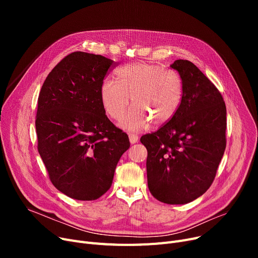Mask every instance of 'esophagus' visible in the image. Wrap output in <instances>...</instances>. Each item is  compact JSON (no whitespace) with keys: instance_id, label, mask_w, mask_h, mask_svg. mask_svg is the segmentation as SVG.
I'll return each instance as SVG.
<instances>
[{"instance_id":"34e87169","label":"esophagus","mask_w":258,"mask_h":258,"mask_svg":"<svg viewBox=\"0 0 258 258\" xmlns=\"http://www.w3.org/2000/svg\"><path fill=\"white\" fill-rule=\"evenodd\" d=\"M128 138H130V142H131L132 144L138 142V139H139L138 135L135 134V133H130V134H128Z\"/></svg>"}]
</instances>
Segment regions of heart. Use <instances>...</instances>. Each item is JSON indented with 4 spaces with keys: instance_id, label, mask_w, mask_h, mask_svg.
<instances>
[{
    "instance_id": "obj_1",
    "label": "heart",
    "mask_w": 258,
    "mask_h": 258,
    "mask_svg": "<svg viewBox=\"0 0 258 258\" xmlns=\"http://www.w3.org/2000/svg\"><path fill=\"white\" fill-rule=\"evenodd\" d=\"M116 81L105 79L100 87V100L104 112L119 120L130 105L134 107L123 117L120 125L138 131L146 127L151 120L156 125L165 124L181 105L184 83L181 75L164 67L135 62L119 68Z\"/></svg>"
}]
</instances>
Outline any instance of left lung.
I'll return each instance as SVG.
<instances>
[{
	"label": "left lung",
	"mask_w": 258,
	"mask_h": 258,
	"mask_svg": "<svg viewBox=\"0 0 258 258\" xmlns=\"http://www.w3.org/2000/svg\"><path fill=\"white\" fill-rule=\"evenodd\" d=\"M184 83L178 112L158 131L143 135L147 185L155 199L186 204L211 186L226 148V104L222 94L191 61L172 64Z\"/></svg>",
	"instance_id": "1"
}]
</instances>
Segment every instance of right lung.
Returning <instances> with one entry per match:
<instances>
[{
    "instance_id": "add662e5",
    "label": "right lung",
    "mask_w": 258,
    "mask_h": 258,
    "mask_svg": "<svg viewBox=\"0 0 258 258\" xmlns=\"http://www.w3.org/2000/svg\"><path fill=\"white\" fill-rule=\"evenodd\" d=\"M117 62L102 55L73 52L47 76L37 100V150L50 181L60 192L94 201L112 186L127 135L105 115L103 79Z\"/></svg>"
}]
</instances>
